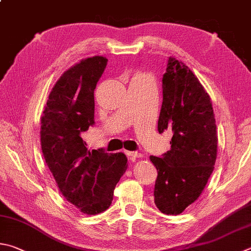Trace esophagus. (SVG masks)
<instances>
[{
    "label": "esophagus",
    "mask_w": 251,
    "mask_h": 251,
    "mask_svg": "<svg viewBox=\"0 0 251 251\" xmlns=\"http://www.w3.org/2000/svg\"><path fill=\"white\" fill-rule=\"evenodd\" d=\"M125 153L128 156V158L130 159V161H135L137 158H141L143 157V154L139 153V152H136V151H125Z\"/></svg>",
    "instance_id": "obj_1"
}]
</instances>
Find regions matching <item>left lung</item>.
Returning a JSON list of instances; mask_svg holds the SVG:
<instances>
[{
    "mask_svg": "<svg viewBox=\"0 0 251 251\" xmlns=\"http://www.w3.org/2000/svg\"><path fill=\"white\" fill-rule=\"evenodd\" d=\"M158 131L172 133L171 149L150 156L158 176L154 204L167 215H177L194 203L206 185L217 156L215 116L209 95L183 62L169 57L162 78Z\"/></svg>",
    "mask_w": 251,
    "mask_h": 251,
    "instance_id": "8db88e82",
    "label": "left lung"
}]
</instances>
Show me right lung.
I'll use <instances>...</instances> for the list:
<instances>
[{
    "label": "right lung",
    "instance_id": "1",
    "mask_svg": "<svg viewBox=\"0 0 251 251\" xmlns=\"http://www.w3.org/2000/svg\"><path fill=\"white\" fill-rule=\"evenodd\" d=\"M107 59L75 63L53 85L43 112L40 145L61 194L86 215L110 207L114 189L127 169L123 152L90 151L81 134L94 125V90Z\"/></svg>",
    "mask_w": 251,
    "mask_h": 251
}]
</instances>
